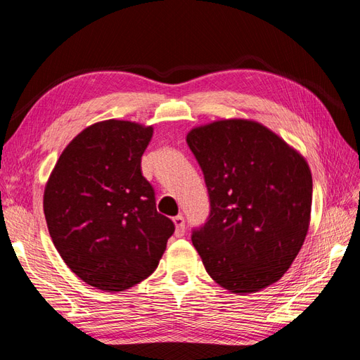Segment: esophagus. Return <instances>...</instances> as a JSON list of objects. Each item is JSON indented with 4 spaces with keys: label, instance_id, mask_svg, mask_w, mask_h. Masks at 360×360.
I'll use <instances>...</instances> for the list:
<instances>
[{
    "label": "esophagus",
    "instance_id": "esophagus-1",
    "mask_svg": "<svg viewBox=\"0 0 360 360\" xmlns=\"http://www.w3.org/2000/svg\"><path fill=\"white\" fill-rule=\"evenodd\" d=\"M172 222L176 225V236H183L184 234V217L181 214H177L176 217H172Z\"/></svg>",
    "mask_w": 360,
    "mask_h": 360
}]
</instances>
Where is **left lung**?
Masks as SVG:
<instances>
[{
    "instance_id": "left-lung-1",
    "label": "left lung",
    "mask_w": 360,
    "mask_h": 360,
    "mask_svg": "<svg viewBox=\"0 0 360 360\" xmlns=\"http://www.w3.org/2000/svg\"><path fill=\"white\" fill-rule=\"evenodd\" d=\"M186 143L210 198L209 219L192 231L207 274L236 294L275 284L297 257L309 228L308 162L252 120L198 126Z\"/></svg>"
}]
</instances>
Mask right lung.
Segmentation results:
<instances>
[{"label": "right lung", "instance_id": "1", "mask_svg": "<svg viewBox=\"0 0 360 360\" xmlns=\"http://www.w3.org/2000/svg\"><path fill=\"white\" fill-rule=\"evenodd\" d=\"M153 126L105 120L63 150L43 193L48 230L86 284L123 291L148 278L174 233L141 172Z\"/></svg>", "mask_w": 360, "mask_h": 360}]
</instances>
